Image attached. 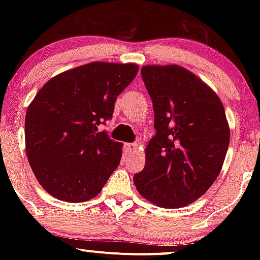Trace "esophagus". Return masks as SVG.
Masks as SVG:
<instances>
[{
	"mask_svg": "<svg viewBox=\"0 0 260 260\" xmlns=\"http://www.w3.org/2000/svg\"><path fill=\"white\" fill-rule=\"evenodd\" d=\"M124 149H126L128 154L136 153V151L138 150V144H137V143H128V144L124 145Z\"/></svg>",
	"mask_w": 260,
	"mask_h": 260,
	"instance_id": "34e87169",
	"label": "esophagus"
}]
</instances>
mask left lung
Segmentation results:
<instances>
[{"label": "left lung", "instance_id": "left-lung-1", "mask_svg": "<svg viewBox=\"0 0 260 260\" xmlns=\"http://www.w3.org/2000/svg\"><path fill=\"white\" fill-rule=\"evenodd\" d=\"M140 73L153 101L156 133L134 184L157 207H186L221 171L230 143L225 109L215 92L186 68L144 66Z\"/></svg>", "mask_w": 260, "mask_h": 260}]
</instances>
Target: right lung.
I'll use <instances>...</instances> for the list:
<instances>
[{"instance_id":"add662e5","label":"right lung","mask_w":260,"mask_h":260,"mask_svg":"<svg viewBox=\"0 0 260 260\" xmlns=\"http://www.w3.org/2000/svg\"><path fill=\"white\" fill-rule=\"evenodd\" d=\"M138 64L91 62L55 76L29 105L25 151L39 183L63 202L99 194L122 157V143L98 126L112 118Z\"/></svg>"}]
</instances>
